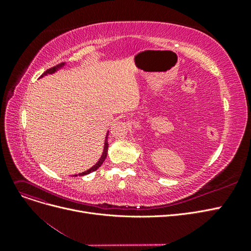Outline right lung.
I'll list each match as a JSON object with an SVG mask.
<instances>
[{
    "label": "right lung",
    "mask_w": 251,
    "mask_h": 251,
    "mask_svg": "<svg viewBox=\"0 0 251 251\" xmlns=\"http://www.w3.org/2000/svg\"><path fill=\"white\" fill-rule=\"evenodd\" d=\"M65 66V63H62V64H58V65H56V66H54V67H52V68H50V69H48L47 71H45L42 75H41V77H43V76H45V75H47V74H52V73H54V72H56L57 70H59L60 68H63ZM108 134H109V132L107 133V136H105V139H104V147H103V151H102V155H101V157H100V160H98V162L95 164V165H93L92 168H91L90 170H88V171H86V172H83V173H80V174H78V176H85V175H88V174H90V173H92V172H94V171H96L98 168H100V166L103 163V161H104V159L107 158V154H108V147H109V143H108ZM75 177L77 176V175H74Z\"/></svg>",
    "instance_id": "right-lung-1"
}]
</instances>
